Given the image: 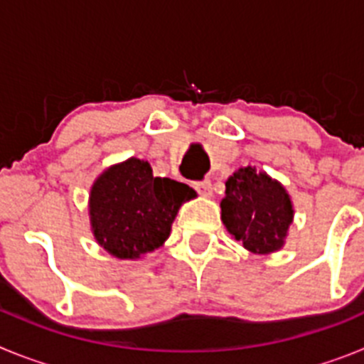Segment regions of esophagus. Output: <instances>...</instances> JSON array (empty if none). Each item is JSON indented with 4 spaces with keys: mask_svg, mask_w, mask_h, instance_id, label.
Here are the masks:
<instances>
[{
    "mask_svg": "<svg viewBox=\"0 0 364 364\" xmlns=\"http://www.w3.org/2000/svg\"><path fill=\"white\" fill-rule=\"evenodd\" d=\"M195 189L200 193L202 197H211L213 195V188H211L210 180H202V182H195Z\"/></svg>",
    "mask_w": 364,
    "mask_h": 364,
    "instance_id": "34e87169",
    "label": "esophagus"
}]
</instances>
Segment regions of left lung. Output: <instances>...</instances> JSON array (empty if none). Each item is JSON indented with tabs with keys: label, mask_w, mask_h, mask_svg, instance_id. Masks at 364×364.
<instances>
[{
	"label": "left lung",
	"mask_w": 364,
	"mask_h": 364,
	"mask_svg": "<svg viewBox=\"0 0 364 364\" xmlns=\"http://www.w3.org/2000/svg\"><path fill=\"white\" fill-rule=\"evenodd\" d=\"M294 202L279 180L255 167H239L226 180L220 218L228 233L247 252L269 255L286 244L294 222Z\"/></svg>",
	"instance_id": "1"
}]
</instances>
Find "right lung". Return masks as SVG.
Masks as SVG:
<instances>
[{
    "label": "right lung",
    "instance_id": "obj_1",
    "mask_svg": "<svg viewBox=\"0 0 364 364\" xmlns=\"http://www.w3.org/2000/svg\"><path fill=\"white\" fill-rule=\"evenodd\" d=\"M195 197L188 184L153 176L146 160L112 164L89 193L92 237L114 259H142L169 239L180 205Z\"/></svg>",
    "mask_w": 364,
    "mask_h": 364
}]
</instances>
